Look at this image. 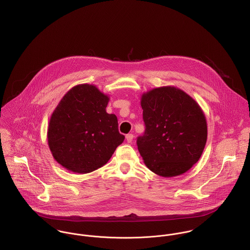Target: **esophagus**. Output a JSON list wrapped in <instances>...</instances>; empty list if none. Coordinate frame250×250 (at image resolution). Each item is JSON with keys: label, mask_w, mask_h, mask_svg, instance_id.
<instances>
[{"label": "esophagus", "mask_w": 250, "mask_h": 250, "mask_svg": "<svg viewBox=\"0 0 250 250\" xmlns=\"http://www.w3.org/2000/svg\"><path fill=\"white\" fill-rule=\"evenodd\" d=\"M126 140H127L128 143H132L133 140H134V135H133V134H128V135L126 136Z\"/></svg>", "instance_id": "esophagus-1"}]
</instances>
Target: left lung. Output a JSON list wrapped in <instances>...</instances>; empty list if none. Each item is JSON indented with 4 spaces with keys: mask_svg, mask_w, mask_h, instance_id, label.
I'll use <instances>...</instances> for the list:
<instances>
[{
    "mask_svg": "<svg viewBox=\"0 0 250 250\" xmlns=\"http://www.w3.org/2000/svg\"><path fill=\"white\" fill-rule=\"evenodd\" d=\"M145 133L137 141L144 165L162 177L179 176L200 159L207 142V120L199 104L173 85L143 93Z\"/></svg>",
    "mask_w": 250,
    "mask_h": 250,
    "instance_id": "1",
    "label": "left lung"
}]
</instances>
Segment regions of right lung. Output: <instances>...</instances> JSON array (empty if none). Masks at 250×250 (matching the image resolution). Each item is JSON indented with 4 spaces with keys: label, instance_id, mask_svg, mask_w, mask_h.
Instances as JSON below:
<instances>
[{
    "label": "right lung",
    "instance_id": "obj_1",
    "mask_svg": "<svg viewBox=\"0 0 250 250\" xmlns=\"http://www.w3.org/2000/svg\"><path fill=\"white\" fill-rule=\"evenodd\" d=\"M109 97L94 84L73 86L54 109L47 139L54 159L74 173L105 166L125 137L115 114L106 111Z\"/></svg>",
    "mask_w": 250,
    "mask_h": 250
}]
</instances>
